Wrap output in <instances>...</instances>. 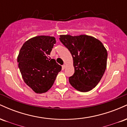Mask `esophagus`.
I'll list each match as a JSON object with an SVG mask.
<instances>
[{
  "label": "esophagus",
  "mask_w": 127,
  "mask_h": 127,
  "mask_svg": "<svg viewBox=\"0 0 127 127\" xmlns=\"http://www.w3.org/2000/svg\"><path fill=\"white\" fill-rule=\"evenodd\" d=\"M65 68V65H62V69H63V70Z\"/></svg>",
  "instance_id": "esophagus-1"
}]
</instances>
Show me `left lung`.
Segmentation results:
<instances>
[{
    "mask_svg": "<svg viewBox=\"0 0 127 127\" xmlns=\"http://www.w3.org/2000/svg\"><path fill=\"white\" fill-rule=\"evenodd\" d=\"M60 40L70 52L75 73L68 79L74 88L88 92L98 84L107 66V52L98 39L81 34L60 36Z\"/></svg>",
    "mask_w": 127,
    "mask_h": 127,
    "instance_id": "obj_1",
    "label": "left lung"
}]
</instances>
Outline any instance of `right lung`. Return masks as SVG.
<instances>
[{"mask_svg":"<svg viewBox=\"0 0 127 127\" xmlns=\"http://www.w3.org/2000/svg\"><path fill=\"white\" fill-rule=\"evenodd\" d=\"M55 43L53 36H35L24 42L19 52L17 62L22 77L37 94L48 91L62 70L55 60L48 57Z\"/></svg>","mask_w":127,"mask_h":127,"instance_id":"right-lung-1","label":"right lung"}]
</instances>
